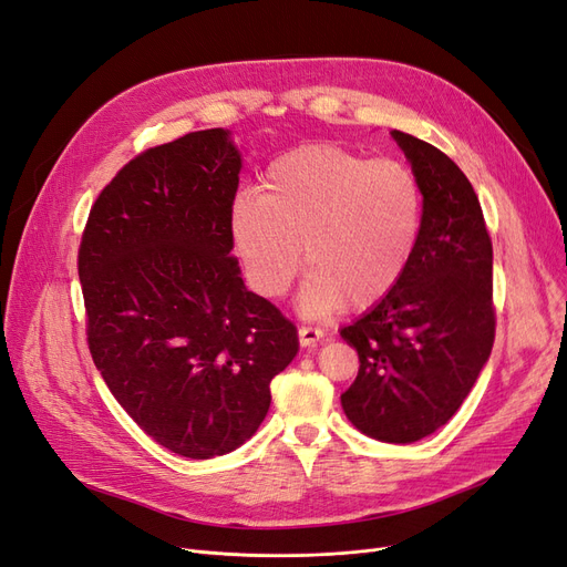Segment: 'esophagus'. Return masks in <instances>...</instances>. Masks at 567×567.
Instances as JSON below:
<instances>
[{"label":"esophagus","mask_w":567,"mask_h":567,"mask_svg":"<svg viewBox=\"0 0 567 567\" xmlns=\"http://www.w3.org/2000/svg\"><path fill=\"white\" fill-rule=\"evenodd\" d=\"M298 338H300L302 348H315L317 342L323 338V331L317 329V326H300Z\"/></svg>","instance_id":"1"}]
</instances>
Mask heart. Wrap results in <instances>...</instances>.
<instances>
[{
	"instance_id": "b5f03b06",
	"label": "heart",
	"mask_w": 567,
	"mask_h": 567,
	"mask_svg": "<svg viewBox=\"0 0 567 567\" xmlns=\"http://www.w3.org/2000/svg\"><path fill=\"white\" fill-rule=\"evenodd\" d=\"M421 231L414 169L336 144L286 153L265 169L260 196L238 194L229 210L234 252L257 296L284 298L305 248L310 277L300 307L310 317L388 298L414 260Z\"/></svg>"
}]
</instances>
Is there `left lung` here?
Segmentation results:
<instances>
[{"label": "left lung", "mask_w": 567, "mask_h": 567, "mask_svg": "<svg viewBox=\"0 0 567 567\" xmlns=\"http://www.w3.org/2000/svg\"><path fill=\"white\" fill-rule=\"evenodd\" d=\"M423 188V231L404 279L340 331L359 354L340 394L357 431L406 444L468 398L494 346L492 238L468 177L433 144L392 130Z\"/></svg>", "instance_id": "8db88e82"}]
</instances>
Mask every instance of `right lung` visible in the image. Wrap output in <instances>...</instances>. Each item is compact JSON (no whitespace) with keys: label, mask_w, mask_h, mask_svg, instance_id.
Returning <instances> with one entry per match:
<instances>
[{"label":"right lung","mask_w":567,"mask_h":567,"mask_svg":"<svg viewBox=\"0 0 567 567\" xmlns=\"http://www.w3.org/2000/svg\"><path fill=\"white\" fill-rule=\"evenodd\" d=\"M241 156L221 127L146 148L94 200L78 250L87 346L142 431L186 458L255 435L298 331L244 286L229 210Z\"/></svg>","instance_id":"1"}]
</instances>
